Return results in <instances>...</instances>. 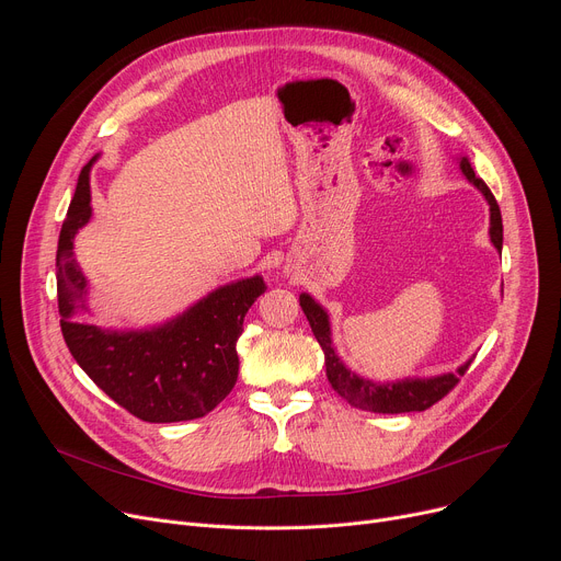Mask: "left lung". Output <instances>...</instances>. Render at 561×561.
Segmentation results:
<instances>
[{
  "mask_svg": "<svg viewBox=\"0 0 561 561\" xmlns=\"http://www.w3.org/2000/svg\"><path fill=\"white\" fill-rule=\"evenodd\" d=\"M459 165H461V172L466 174V180L473 182L486 197V202L491 206V229H489L491 241L497 250H503V216H500V206H497L491 188L480 180V176H476V170L470 168L468 159H461ZM300 307L309 320L316 341L320 343L322 352H325L328 379H330L332 389L343 400H347L352 407L375 411V414H404V411L430 409L432 404H436L440 398H446L459 385V377L468 370L470 364H473V359H470L457 373L438 375V377H430V379H402V381H393V385H377V381L362 379L359 375H355L350 368L343 366V362L336 357V352L332 347L328 313L322 311V307L316 305L307 296V293H302L300 296Z\"/></svg>",
  "mask_w": 561,
  "mask_h": 561,
  "instance_id": "8db88e82",
  "label": "left lung"
}]
</instances>
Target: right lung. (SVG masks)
Returning a JSON list of instances; mask_svg holds the SVG:
<instances>
[{
    "instance_id": "1",
    "label": "right lung",
    "mask_w": 561,
    "mask_h": 561,
    "mask_svg": "<svg viewBox=\"0 0 561 561\" xmlns=\"http://www.w3.org/2000/svg\"><path fill=\"white\" fill-rule=\"evenodd\" d=\"M93 161L79 174L56 250V298L66 345L83 373L131 416L147 423L202 419L233 389L236 341L248 309L268 286L259 275L222 286L150 332H104L79 320L77 313L85 311V277L72 241L91 218L88 172Z\"/></svg>"
}]
</instances>
